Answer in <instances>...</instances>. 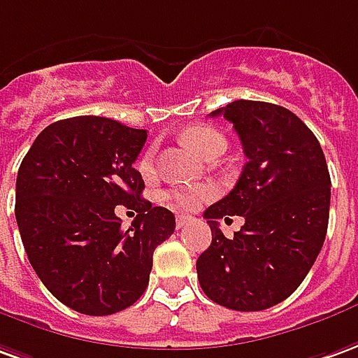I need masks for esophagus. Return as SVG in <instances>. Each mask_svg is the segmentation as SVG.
I'll use <instances>...</instances> for the list:
<instances>
[{"label":"esophagus","mask_w":358,"mask_h":358,"mask_svg":"<svg viewBox=\"0 0 358 358\" xmlns=\"http://www.w3.org/2000/svg\"><path fill=\"white\" fill-rule=\"evenodd\" d=\"M191 222H193V218H191V216H179L175 224H177V228L181 230V228H185V226H189Z\"/></svg>","instance_id":"obj_1"}]
</instances>
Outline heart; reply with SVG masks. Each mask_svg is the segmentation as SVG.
<instances>
[{"label": "heart", "mask_w": 358, "mask_h": 358, "mask_svg": "<svg viewBox=\"0 0 358 358\" xmlns=\"http://www.w3.org/2000/svg\"><path fill=\"white\" fill-rule=\"evenodd\" d=\"M183 140L193 148L196 154H201L203 157H208L212 152L216 150H224L226 148V140L222 136L218 130H214L210 127H191L185 130ZM155 155H157V148L150 146L140 155L138 162V169L142 171V175H152L155 169ZM214 194L212 187H194V189H173L165 194L164 201L175 210H194L199 204L210 199Z\"/></svg>", "instance_id": "heart-1"}]
</instances>
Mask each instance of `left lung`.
I'll use <instances>...</instances> for the list:
<instances>
[{
  "label": "left lung",
  "instance_id": "left-lung-1",
  "mask_svg": "<svg viewBox=\"0 0 358 358\" xmlns=\"http://www.w3.org/2000/svg\"><path fill=\"white\" fill-rule=\"evenodd\" d=\"M230 120L248 164L230 194L206 208L212 243L196 259L204 294L220 306L259 312L287 300L322 250L329 220L331 179L314 132L263 101H234L210 117ZM243 215L228 241L217 220Z\"/></svg>",
  "mask_w": 358,
  "mask_h": 358
}]
</instances>
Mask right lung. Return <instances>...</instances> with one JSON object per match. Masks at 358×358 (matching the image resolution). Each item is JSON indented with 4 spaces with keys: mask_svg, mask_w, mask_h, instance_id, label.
Instances as JSON below:
<instances>
[{
    "mask_svg": "<svg viewBox=\"0 0 358 358\" xmlns=\"http://www.w3.org/2000/svg\"><path fill=\"white\" fill-rule=\"evenodd\" d=\"M148 132L105 117L52 122L17 173L15 218L34 273L62 304L87 315L132 306L150 282L154 250L175 230L173 212L142 199L134 169ZM137 203L128 231L117 203Z\"/></svg>",
    "mask_w": 358,
    "mask_h": 358,
    "instance_id": "obj_1",
    "label": "right lung"
}]
</instances>
